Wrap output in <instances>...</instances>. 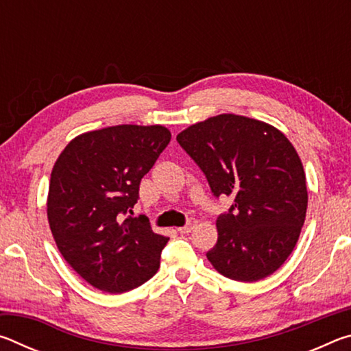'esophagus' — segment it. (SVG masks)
<instances>
[{
	"label": "esophagus",
	"mask_w": 351,
	"mask_h": 351,
	"mask_svg": "<svg viewBox=\"0 0 351 351\" xmlns=\"http://www.w3.org/2000/svg\"><path fill=\"white\" fill-rule=\"evenodd\" d=\"M195 224H197V219H195V218H189L187 223L184 224L182 228H178V232H181V234L192 232V229L195 228Z\"/></svg>",
	"instance_id": "obj_1"
}]
</instances>
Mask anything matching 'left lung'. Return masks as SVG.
<instances>
[{
	"label": "left lung",
	"instance_id": "obj_1",
	"mask_svg": "<svg viewBox=\"0 0 351 351\" xmlns=\"http://www.w3.org/2000/svg\"><path fill=\"white\" fill-rule=\"evenodd\" d=\"M176 141L213 197L234 198L206 254L213 268L239 282L271 276L293 252L306 215L305 171L293 144L268 123L237 114L195 123Z\"/></svg>",
	"mask_w": 351,
	"mask_h": 351
}]
</instances>
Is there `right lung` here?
<instances>
[{
    "mask_svg": "<svg viewBox=\"0 0 351 351\" xmlns=\"http://www.w3.org/2000/svg\"><path fill=\"white\" fill-rule=\"evenodd\" d=\"M170 138L161 125H116L77 136L58 156L47 219L63 258L94 288L125 293L156 274L169 239L133 207Z\"/></svg>",
    "mask_w": 351,
    "mask_h": 351,
    "instance_id": "1",
    "label": "right lung"
}]
</instances>
